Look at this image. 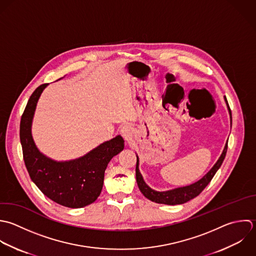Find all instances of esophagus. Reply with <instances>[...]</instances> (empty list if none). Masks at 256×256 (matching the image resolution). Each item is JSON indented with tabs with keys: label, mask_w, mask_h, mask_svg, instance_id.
<instances>
[{
	"label": "esophagus",
	"mask_w": 256,
	"mask_h": 256,
	"mask_svg": "<svg viewBox=\"0 0 256 256\" xmlns=\"http://www.w3.org/2000/svg\"><path fill=\"white\" fill-rule=\"evenodd\" d=\"M120 134L122 136L126 138V140H130L132 136V128L130 126H128V124H124L120 128Z\"/></svg>",
	"instance_id": "34e87169"
}]
</instances>
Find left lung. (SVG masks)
<instances>
[{
  "mask_svg": "<svg viewBox=\"0 0 256 256\" xmlns=\"http://www.w3.org/2000/svg\"><path fill=\"white\" fill-rule=\"evenodd\" d=\"M226 102L228 104V110H230V120L232 122V110L230 108V104L228 102V100L226 98ZM228 152V142L226 144V148L220 158V160H218V162L214 166V168L198 182L190 184L188 186H184V188H176L172 190H168V192H158L156 190H152L150 188H148L146 182L142 180V176L138 170V160L136 158V182L140 190L142 192V194L148 198L152 202H154L156 204H168V206H174V204H186L188 202H190V200L196 198L198 196H200L202 194V192L208 186V184L212 182V178L214 176V174H216V172L218 170V168L222 166L226 154Z\"/></svg>",
  "mask_w": 256,
  "mask_h": 256,
  "instance_id": "obj_1",
  "label": "left lung"
}]
</instances>
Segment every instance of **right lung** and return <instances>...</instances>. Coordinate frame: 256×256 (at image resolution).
<instances>
[{
  "label": "right lung",
  "instance_id": "obj_1",
  "mask_svg": "<svg viewBox=\"0 0 256 256\" xmlns=\"http://www.w3.org/2000/svg\"><path fill=\"white\" fill-rule=\"evenodd\" d=\"M46 84H42L34 90L20 118L24 162L32 180L46 196L62 206L84 208L100 194L104 170L110 160L124 150V140L118 136L76 160L56 162L46 158L34 144L30 124L36 102Z\"/></svg>",
  "mask_w": 256,
  "mask_h": 256
}]
</instances>
